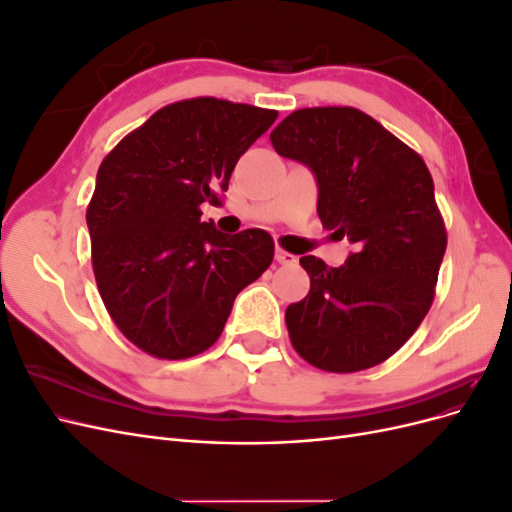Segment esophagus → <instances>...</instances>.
Masks as SVG:
<instances>
[{
  "mask_svg": "<svg viewBox=\"0 0 512 512\" xmlns=\"http://www.w3.org/2000/svg\"><path fill=\"white\" fill-rule=\"evenodd\" d=\"M275 260L280 262V265H292V262H297V256H292L284 250H275Z\"/></svg>",
  "mask_w": 512,
  "mask_h": 512,
  "instance_id": "esophagus-1",
  "label": "esophagus"
}]
</instances>
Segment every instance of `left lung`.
I'll use <instances>...</instances> for the list:
<instances>
[{"label": "left lung", "instance_id": "1", "mask_svg": "<svg viewBox=\"0 0 512 512\" xmlns=\"http://www.w3.org/2000/svg\"><path fill=\"white\" fill-rule=\"evenodd\" d=\"M275 151L318 181V218L352 254L342 267L299 262L309 292L286 309L303 359L352 374L389 359L427 316L446 250L429 170L406 143L352 106L290 113L271 132Z\"/></svg>", "mask_w": 512, "mask_h": 512}]
</instances>
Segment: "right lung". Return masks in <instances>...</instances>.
<instances>
[{"label":"right lung","instance_id":"obj_1","mask_svg":"<svg viewBox=\"0 0 512 512\" xmlns=\"http://www.w3.org/2000/svg\"><path fill=\"white\" fill-rule=\"evenodd\" d=\"M277 111L218 98L168 104L98 168L87 207L100 297L117 329L156 359H190L224 331L237 294L273 262L260 228L200 220Z\"/></svg>","mask_w":512,"mask_h":512}]
</instances>
